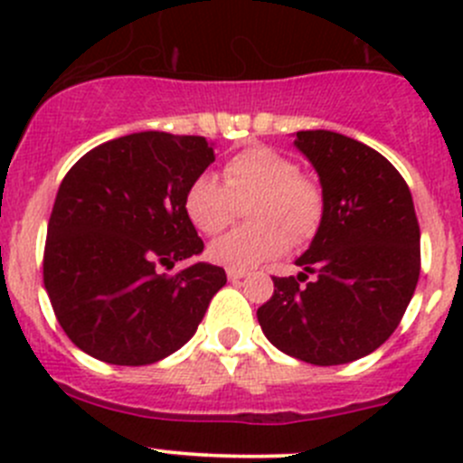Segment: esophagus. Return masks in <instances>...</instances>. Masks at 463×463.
<instances>
[{
    "label": "esophagus",
    "mask_w": 463,
    "mask_h": 463,
    "mask_svg": "<svg viewBox=\"0 0 463 463\" xmlns=\"http://www.w3.org/2000/svg\"><path fill=\"white\" fill-rule=\"evenodd\" d=\"M226 275L231 282H237V279H244L249 273H246V270H240V269H228Z\"/></svg>",
    "instance_id": "1"
}]
</instances>
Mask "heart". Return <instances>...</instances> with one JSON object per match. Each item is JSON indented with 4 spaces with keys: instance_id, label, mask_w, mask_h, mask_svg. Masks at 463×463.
<instances>
[{
    "instance_id": "1",
    "label": "heart",
    "mask_w": 463,
    "mask_h": 463,
    "mask_svg": "<svg viewBox=\"0 0 463 463\" xmlns=\"http://www.w3.org/2000/svg\"><path fill=\"white\" fill-rule=\"evenodd\" d=\"M246 205L253 223L231 231L210 246V258L228 269L253 266L282 255L288 246L305 244L318 232L325 199L309 176L300 175L288 156L273 147L241 149L223 165V184L210 172L199 175L185 193V214L203 235H217Z\"/></svg>"
}]
</instances>
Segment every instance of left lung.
Masks as SVG:
<instances>
[{"instance_id": "1", "label": "left lung", "mask_w": 463, "mask_h": 463, "mask_svg": "<svg viewBox=\"0 0 463 463\" xmlns=\"http://www.w3.org/2000/svg\"><path fill=\"white\" fill-rule=\"evenodd\" d=\"M296 147L318 172L325 213L296 260L302 270L273 278L258 320L279 352L343 365L399 326L419 282L421 232L408 184L376 149L326 129L298 132Z\"/></svg>"}]
</instances>
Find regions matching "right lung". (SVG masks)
<instances>
[{
    "mask_svg": "<svg viewBox=\"0 0 463 463\" xmlns=\"http://www.w3.org/2000/svg\"><path fill=\"white\" fill-rule=\"evenodd\" d=\"M214 161L203 137L138 132L87 152L62 179L46 228L44 288L78 349L111 365H152L184 347L226 270L194 261L202 237L188 185Z\"/></svg>",
    "mask_w": 463,
    "mask_h": 463,
    "instance_id": "right-lung-1",
    "label": "right lung"
}]
</instances>
